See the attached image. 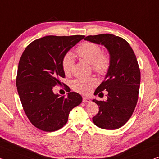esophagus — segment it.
I'll return each instance as SVG.
<instances>
[{
    "instance_id": "esophagus-1",
    "label": "esophagus",
    "mask_w": 159,
    "mask_h": 159,
    "mask_svg": "<svg viewBox=\"0 0 159 159\" xmlns=\"http://www.w3.org/2000/svg\"><path fill=\"white\" fill-rule=\"evenodd\" d=\"M83 102H90V100L89 99V98L84 97V98H83Z\"/></svg>"
}]
</instances>
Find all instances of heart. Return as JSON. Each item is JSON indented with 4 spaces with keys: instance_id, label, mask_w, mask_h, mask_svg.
<instances>
[{
    "instance_id": "1",
    "label": "heart",
    "mask_w": 159,
    "mask_h": 159,
    "mask_svg": "<svg viewBox=\"0 0 159 159\" xmlns=\"http://www.w3.org/2000/svg\"><path fill=\"white\" fill-rule=\"evenodd\" d=\"M76 52L80 59L91 64L92 69L98 74L104 75L110 68L111 59L107 54L102 52V49L93 42H86L77 48ZM74 65V58L70 52H67L62 58L61 66L64 74L69 75ZM95 78H81L75 79L71 83L72 89L82 94H87L90 89L96 84Z\"/></svg>"
}]
</instances>
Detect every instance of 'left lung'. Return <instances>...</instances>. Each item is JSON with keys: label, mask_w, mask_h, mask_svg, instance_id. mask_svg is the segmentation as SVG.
<instances>
[{"label": "left lung", "mask_w": 159, "mask_h": 159, "mask_svg": "<svg viewBox=\"0 0 159 159\" xmlns=\"http://www.w3.org/2000/svg\"><path fill=\"white\" fill-rule=\"evenodd\" d=\"M84 39L105 46L111 59L105 80L94 93L100 94L105 90L107 100H93L99 106L93 122L101 129H118L129 120L137 105L141 79L137 58L129 44L114 34L90 35Z\"/></svg>", "instance_id": "left-lung-1"}]
</instances>
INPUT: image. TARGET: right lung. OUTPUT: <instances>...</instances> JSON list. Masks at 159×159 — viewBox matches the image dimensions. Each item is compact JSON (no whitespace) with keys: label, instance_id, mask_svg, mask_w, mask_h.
Masks as SVG:
<instances>
[{"label":"right lung","instance_id":"1","mask_svg":"<svg viewBox=\"0 0 159 159\" xmlns=\"http://www.w3.org/2000/svg\"><path fill=\"white\" fill-rule=\"evenodd\" d=\"M84 35L46 36L25 48L18 64L16 85L22 107L30 122L44 132H54L66 124L69 112L82 97L69 92L54 94L53 87L65 77L62 58L84 38Z\"/></svg>","mask_w":159,"mask_h":159}]
</instances>
